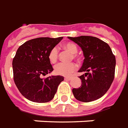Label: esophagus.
<instances>
[{
  "label": "esophagus",
  "instance_id": "esophagus-1",
  "mask_svg": "<svg viewBox=\"0 0 128 128\" xmlns=\"http://www.w3.org/2000/svg\"><path fill=\"white\" fill-rule=\"evenodd\" d=\"M72 76H66V77H65V79H68V80H72Z\"/></svg>",
  "mask_w": 128,
  "mask_h": 128
}]
</instances>
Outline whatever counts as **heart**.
<instances>
[{
	"label": "heart",
	"instance_id": "obj_1",
	"mask_svg": "<svg viewBox=\"0 0 128 128\" xmlns=\"http://www.w3.org/2000/svg\"><path fill=\"white\" fill-rule=\"evenodd\" d=\"M62 47L63 49L69 51L71 54H72L73 58L76 59L78 58V56L76 55L78 48L74 43L67 42L62 45ZM58 58V50L57 49V47L54 46L50 50L49 55H48V58L50 62L55 63L57 61ZM76 69V66L74 62H71V63L60 62L54 67V72L58 75L70 76Z\"/></svg>",
	"mask_w": 128,
	"mask_h": 128
}]
</instances>
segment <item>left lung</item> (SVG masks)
Here are the masks:
<instances>
[{
  "label": "left lung",
  "instance_id": "8db88e82",
  "mask_svg": "<svg viewBox=\"0 0 128 128\" xmlns=\"http://www.w3.org/2000/svg\"><path fill=\"white\" fill-rule=\"evenodd\" d=\"M82 48L85 58L79 72L82 86L73 88L76 99L88 102L99 99L109 90L115 75L116 58L109 44L92 36L68 37Z\"/></svg>",
  "mask_w": 128,
  "mask_h": 128
}]
</instances>
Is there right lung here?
<instances>
[{"label":"right lung","mask_w":128,"mask_h":128,"mask_svg":"<svg viewBox=\"0 0 128 128\" xmlns=\"http://www.w3.org/2000/svg\"><path fill=\"white\" fill-rule=\"evenodd\" d=\"M62 39L38 38L21 45L12 60L13 78L16 86L26 99L34 102L44 103L54 98L62 76L42 78L52 72L48 58L50 50Z\"/></svg>","instance_id":"1"}]
</instances>
